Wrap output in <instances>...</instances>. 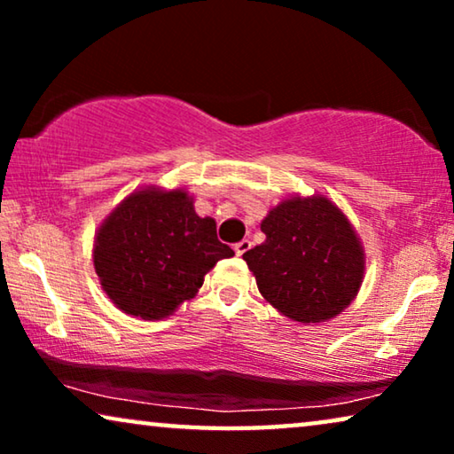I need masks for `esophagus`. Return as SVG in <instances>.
Returning a JSON list of instances; mask_svg holds the SVG:
<instances>
[{
    "instance_id": "34e87169",
    "label": "esophagus",
    "mask_w": 454,
    "mask_h": 454,
    "mask_svg": "<svg viewBox=\"0 0 454 454\" xmlns=\"http://www.w3.org/2000/svg\"><path fill=\"white\" fill-rule=\"evenodd\" d=\"M250 247H252L250 241H247V239H241L239 244H235L233 250H235V254H238V256H244V254H246L247 250H250Z\"/></svg>"
}]
</instances>
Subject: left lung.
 <instances>
[{
    "label": "left lung",
    "mask_w": 454,
    "mask_h": 454,
    "mask_svg": "<svg viewBox=\"0 0 454 454\" xmlns=\"http://www.w3.org/2000/svg\"><path fill=\"white\" fill-rule=\"evenodd\" d=\"M260 229L266 239L244 260L277 312L318 325L351 306L365 277V250L337 202L320 192L285 196Z\"/></svg>",
    "instance_id": "obj_1"
}]
</instances>
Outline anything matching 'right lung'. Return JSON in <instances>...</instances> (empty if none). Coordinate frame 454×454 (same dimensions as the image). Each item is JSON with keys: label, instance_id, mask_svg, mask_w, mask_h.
<instances>
[{"label": "right lung", "instance_id": "add662e5", "mask_svg": "<svg viewBox=\"0 0 454 454\" xmlns=\"http://www.w3.org/2000/svg\"><path fill=\"white\" fill-rule=\"evenodd\" d=\"M233 250L216 239L213 216H198L184 185H145L105 216L92 239V264L115 308L163 320L202 287L207 272Z\"/></svg>", "mask_w": 454, "mask_h": 454}]
</instances>
